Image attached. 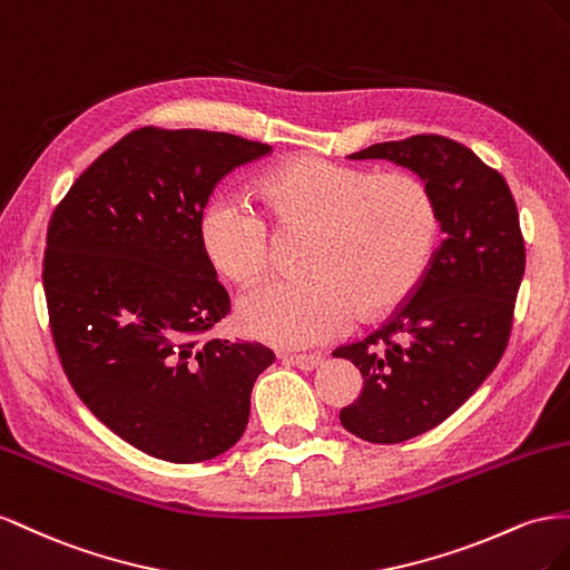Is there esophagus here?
Returning a JSON list of instances; mask_svg holds the SVG:
<instances>
[{"instance_id": "34e87169", "label": "esophagus", "mask_w": 570, "mask_h": 570, "mask_svg": "<svg viewBox=\"0 0 570 570\" xmlns=\"http://www.w3.org/2000/svg\"><path fill=\"white\" fill-rule=\"evenodd\" d=\"M284 361L301 370H317L324 363V357L322 355H286Z\"/></svg>"}]
</instances>
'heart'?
Returning a JSON list of instances; mask_svg holds the SVG:
<instances>
[{"label": "heart", "instance_id": "heart-1", "mask_svg": "<svg viewBox=\"0 0 570 570\" xmlns=\"http://www.w3.org/2000/svg\"><path fill=\"white\" fill-rule=\"evenodd\" d=\"M265 217L279 232H311L307 276L272 282L236 305L238 330L279 348H313L355 317L392 315L425 276L439 232L430 186L409 171L375 174L317 155L267 169L257 181ZM246 205L213 200L200 215V248L222 279L250 286L272 265V232Z\"/></svg>", "mask_w": 570, "mask_h": 570}]
</instances>
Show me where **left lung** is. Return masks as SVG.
Listing matches in <instances>:
<instances>
[{
  "label": "left lung",
  "instance_id": "8db88e82",
  "mask_svg": "<svg viewBox=\"0 0 570 570\" xmlns=\"http://www.w3.org/2000/svg\"><path fill=\"white\" fill-rule=\"evenodd\" d=\"M348 157L413 169L430 186L444 232L413 296L380 330L334 351L365 380L338 413L341 425L372 444H399L459 411L499 365L525 240L507 178L456 140L420 134Z\"/></svg>",
  "mask_w": 570,
  "mask_h": 570
}]
</instances>
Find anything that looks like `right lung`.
<instances>
[{
    "label": "right lung",
    "mask_w": 570,
    "mask_h": 570,
    "mask_svg": "<svg viewBox=\"0 0 570 570\" xmlns=\"http://www.w3.org/2000/svg\"><path fill=\"white\" fill-rule=\"evenodd\" d=\"M265 142L200 128H136L80 174L47 226L42 286L63 372L124 442L169 463L232 449L274 353L200 338L232 303L200 248L222 178Z\"/></svg>",
    "instance_id": "right-lung-1"
}]
</instances>
